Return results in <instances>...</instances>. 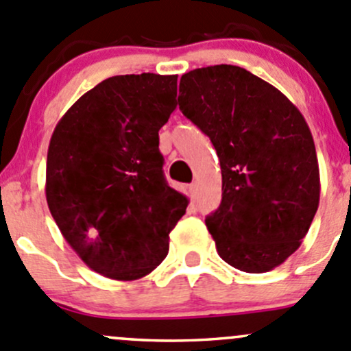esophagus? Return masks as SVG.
<instances>
[{"mask_svg":"<svg viewBox=\"0 0 351 351\" xmlns=\"http://www.w3.org/2000/svg\"><path fill=\"white\" fill-rule=\"evenodd\" d=\"M197 191H198L197 183H191V185H188V195H190L191 198L197 197Z\"/></svg>","mask_w":351,"mask_h":351,"instance_id":"34e87169","label":"esophagus"}]
</instances>
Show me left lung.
Listing matches in <instances>:
<instances>
[{
	"instance_id": "8db88e82",
	"label": "left lung",
	"mask_w": 351,
	"mask_h": 351,
	"mask_svg": "<svg viewBox=\"0 0 351 351\" xmlns=\"http://www.w3.org/2000/svg\"><path fill=\"white\" fill-rule=\"evenodd\" d=\"M178 104L220 160L222 202L205 219L217 252L239 271H272L296 252L319 205L304 117L274 86L225 64L183 73Z\"/></svg>"
}]
</instances>
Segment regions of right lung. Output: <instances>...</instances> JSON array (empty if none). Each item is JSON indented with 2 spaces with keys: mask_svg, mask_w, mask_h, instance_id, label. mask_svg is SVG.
I'll list each match as a JSON object with an SVG mask.
<instances>
[{
  "mask_svg": "<svg viewBox=\"0 0 351 351\" xmlns=\"http://www.w3.org/2000/svg\"><path fill=\"white\" fill-rule=\"evenodd\" d=\"M178 75H116L64 114L47 154V204L92 271L145 278L169 247L188 198L163 175L158 131L176 108Z\"/></svg>",
  "mask_w": 351,
  "mask_h": 351,
  "instance_id": "1",
  "label": "right lung"
}]
</instances>
